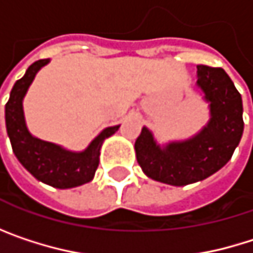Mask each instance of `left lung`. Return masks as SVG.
<instances>
[{
    "label": "left lung",
    "mask_w": 253,
    "mask_h": 253,
    "mask_svg": "<svg viewBox=\"0 0 253 253\" xmlns=\"http://www.w3.org/2000/svg\"><path fill=\"white\" fill-rule=\"evenodd\" d=\"M196 87L210 110V120L198 133L161 145L143 126L134 142L136 160L152 180L186 186L212 176L230 161L242 139V95L227 73L223 69L198 66Z\"/></svg>",
    "instance_id": "1"
}]
</instances>
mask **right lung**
I'll list each match as a JSON object with an SVG mask.
<instances>
[{"mask_svg": "<svg viewBox=\"0 0 253 253\" xmlns=\"http://www.w3.org/2000/svg\"><path fill=\"white\" fill-rule=\"evenodd\" d=\"M48 63L49 58L35 61L25 76L14 83L5 104V127L14 155L32 176L57 189H70L93 178L99 164L101 146L107 137L119 130L120 125L101 130L83 151H70L33 136L26 125L23 99L38 72Z\"/></svg>", "mask_w": 253, "mask_h": 253, "instance_id": "1", "label": "right lung"}]
</instances>
